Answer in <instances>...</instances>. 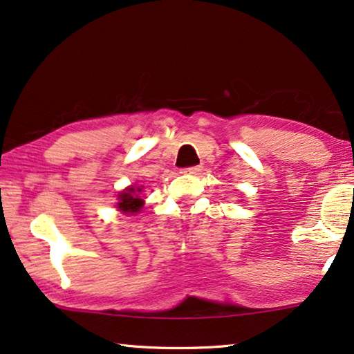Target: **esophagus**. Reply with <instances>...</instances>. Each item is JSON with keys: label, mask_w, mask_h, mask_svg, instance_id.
Wrapping results in <instances>:
<instances>
[{"label": "esophagus", "mask_w": 354, "mask_h": 354, "mask_svg": "<svg viewBox=\"0 0 354 354\" xmlns=\"http://www.w3.org/2000/svg\"><path fill=\"white\" fill-rule=\"evenodd\" d=\"M198 171H202V165H196V167H189L181 170V173H186V175H197Z\"/></svg>", "instance_id": "esophagus-1"}]
</instances>
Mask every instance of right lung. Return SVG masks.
<instances>
[{"label": "right lung", "instance_id": "obj_1", "mask_svg": "<svg viewBox=\"0 0 354 354\" xmlns=\"http://www.w3.org/2000/svg\"><path fill=\"white\" fill-rule=\"evenodd\" d=\"M141 191H142V186H128L127 189H123L117 197L118 210L122 213H129V215L141 212V208L144 205V201L141 198V196H139Z\"/></svg>", "mask_w": 354, "mask_h": 354}]
</instances>
